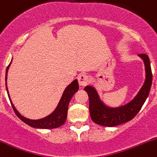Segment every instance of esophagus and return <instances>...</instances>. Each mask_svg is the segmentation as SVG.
I'll return each instance as SVG.
<instances>
[{"instance_id":"34e87169","label":"esophagus","mask_w":157,"mask_h":157,"mask_svg":"<svg viewBox=\"0 0 157 157\" xmlns=\"http://www.w3.org/2000/svg\"><path fill=\"white\" fill-rule=\"evenodd\" d=\"M78 81L80 86H86L89 82V77L86 74H80L78 77Z\"/></svg>"}]
</instances>
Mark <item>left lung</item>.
I'll use <instances>...</instances> for the list:
<instances>
[{
	"mask_svg": "<svg viewBox=\"0 0 157 157\" xmlns=\"http://www.w3.org/2000/svg\"><path fill=\"white\" fill-rule=\"evenodd\" d=\"M138 56L144 60L146 79L136 97L127 104L118 107L108 106L100 100L94 86H86L84 87V90L86 91L89 97L90 114L95 124L108 127H116L131 121L140 110L150 94L153 75L148 56L145 54Z\"/></svg>",
	"mask_w": 157,
	"mask_h": 157,
	"instance_id": "8db88e82",
	"label": "left lung"
}]
</instances>
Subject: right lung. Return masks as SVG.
Returning a JSON list of instances; mask_svg holds the SVG:
<instances>
[{"mask_svg":"<svg viewBox=\"0 0 157 157\" xmlns=\"http://www.w3.org/2000/svg\"><path fill=\"white\" fill-rule=\"evenodd\" d=\"M12 61V60H11ZM10 61V64L7 66V69H6V89H7V95H8L9 100L10 101V104H11L12 107H13V111L16 113V115L19 117L20 119L25 123L26 124L29 125L30 127H34V128H41V129H54L57 128V127H60L63 125L65 123L67 120V110H68V105H69L70 101H71V98L74 96V94L79 89V84L77 80H74L71 84L68 85L64 90L62 95L61 99H60V102H59L58 105L54 109V112L51 113L50 115L48 117H45L42 119L39 120H30L28 118H26L24 116L21 115L19 112L16 109L15 106H13V103H12L11 100L10 98V95H9L8 90H7V72H8V69L10 67V65L11 63Z\"/></svg>","mask_w":157,"mask_h":157,"instance_id":"right-lung-1","label":"right lung"}]
</instances>
